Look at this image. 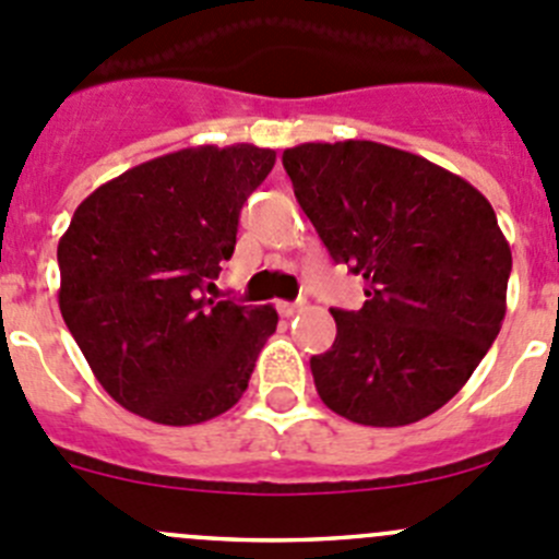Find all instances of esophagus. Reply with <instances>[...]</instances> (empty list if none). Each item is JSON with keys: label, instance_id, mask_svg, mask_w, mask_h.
Returning <instances> with one entry per match:
<instances>
[{"label": "esophagus", "instance_id": "1", "mask_svg": "<svg viewBox=\"0 0 559 559\" xmlns=\"http://www.w3.org/2000/svg\"><path fill=\"white\" fill-rule=\"evenodd\" d=\"M275 308H278L281 317H295V313L300 311V302H286V300H281Z\"/></svg>", "mask_w": 559, "mask_h": 559}]
</instances>
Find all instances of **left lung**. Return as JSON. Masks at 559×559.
<instances>
[{
    "mask_svg": "<svg viewBox=\"0 0 559 559\" xmlns=\"http://www.w3.org/2000/svg\"><path fill=\"white\" fill-rule=\"evenodd\" d=\"M302 213L335 264L366 281L360 311L330 308L317 393L360 426H409L464 388L506 319L511 246L480 191L377 142L284 153Z\"/></svg>",
    "mask_w": 559,
    "mask_h": 559,
    "instance_id": "left-lung-1",
    "label": "left lung"
}]
</instances>
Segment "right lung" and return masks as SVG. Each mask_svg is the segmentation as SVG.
Instances as JSON below:
<instances>
[{
	"label": "right lung",
	"mask_w": 559,
	"mask_h": 559,
	"mask_svg": "<svg viewBox=\"0 0 559 559\" xmlns=\"http://www.w3.org/2000/svg\"><path fill=\"white\" fill-rule=\"evenodd\" d=\"M275 164L253 144L191 147L133 166L79 204L57 248L59 311L117 404L193 426L240 401L273 306L218 300L240 210Z\"/></svg>",
	"instance_id": "obj_1"
}]
</instances>
